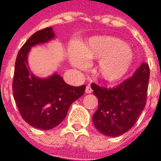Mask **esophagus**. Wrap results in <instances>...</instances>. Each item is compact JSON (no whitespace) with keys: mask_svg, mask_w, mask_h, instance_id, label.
I'll use <instances>...</instances> for the list:
<instances>
[{"mask_svg":"<svg viewBox=\"0 0 161 161\" xmlns=\"http://www.w3.org/2000/svg\"><path fill=\"white\" fill-rule=\"evenodd\" d=\"M92 88H91V86L90 85H88L87 87H86V89H85V92L87 93H92Z\"/></svg>","mask_w":161,"mask_h":161,"instance_id":"34e87169","label":"esophagus"}]
</instances>
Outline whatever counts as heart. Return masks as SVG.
Instances as JSON below:
<instances>
[{
	"label": "heart",
	"instance_id": "obj_1",
	"mask_svg": "<svg viewBox=\"0 0 161 161\" xmlns=\"http://www.w3.org/2000/svg\"><path fill=\"white\" fill-rule=\"evenodd\" d=\"M100 59L96 73L108 81H116L127 73L133 59V53L124 42L113 36H94L81 51L71 54L72 63L79 68L88 66L87 60Z\"/></svg>",
	"mask_w": 161,
	"mask_h": 161
}]
</instances>
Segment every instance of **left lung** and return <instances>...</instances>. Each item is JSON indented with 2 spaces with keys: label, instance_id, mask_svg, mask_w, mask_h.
<instances>
[{
  "label": "left lung",
  "instance_id": "1",
  "mask_svg": "<svg viewBox=\"0 0 161 161\" xmlns=\"http://www.w3.org/2000/svg\"><path fill=\"white\" fill-rule=\"evenodd\" d=\"M150 68L143 63L134 75L114 88L91 84L98 99L93 115L94 127L106 136H119L135 125L147 100Z\"/></svg>",
  "mask_w": 161,
  "mask_h": 161
}]
</instances>
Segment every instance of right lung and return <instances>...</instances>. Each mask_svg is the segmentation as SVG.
I'll return each instance as SVG.
<instances>
[{"label": "right lung", "instance_id": "add662e5", "mask_svg": "<svg viewBox=\"0 0 161 161\" xmlns=\"http://www.w3.org/2000/svg\"><path fill=\"white\" fill-rule=\"evenodd\" d=\"M53 37L51 27L36 31L21 47L15 63L12 91L16 107L22 119L39 130H52L61 124L71 104L86 88L85 85H68L57 73L41 79L29 72L26 58L31 47Z\"/></svg>", "mask_w": 161, "mask_h": 161}]
</instances>
